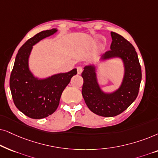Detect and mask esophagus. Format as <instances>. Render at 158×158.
I'll use <instances>...</instances> for the list:
<instances>
[{"instance_id":"1","label":"esophagus","mask_w":158,"mask_h":158,"mask_svg":"<svg viewBox=\"0 0 158 158\" xmlns=\"http://www.w3.org/2000/svg\"><path fill=\"white\" fill-rule=\"evenodd\" d=\"M82 71H83V67H81V66H78L77 67V73H78V74H81Z\"/></svg>"}]
</instances>
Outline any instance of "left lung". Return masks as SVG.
<instances>
[{
    "label": "left lung",
    "instance_id": "8db88e82",
    "mask_svg": "<svg viewBox=\"0 0 158 158\" xmlns=\"http://www.w3.org/2000/svg\"><path fill=\"white\" fill-rule=\"evenodd\" d=\"M111 50L105 52L103 58L119 56L124 61L125 77L119 89L110 94L102 93L92 66L85 67L81 73V94L86 104L92 112L103 117L115 116L127 110L136 100L142 80V69L135 48L118 34L111 31Z\"/></svg>",
    "mask_w": 158,
    "mask_h": 158
}]
</instances>
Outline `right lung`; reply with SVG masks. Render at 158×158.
<instances>
[{"label": "right lung", "instance_id": "1", "mask_svg": "<svg viewBox=\"0 0 158 158\" xmlns=\"http://www.w3.org/2000/svg\"><path fill=\"white\" fill-rule=\"evenodd\" d=\"M57 31H42L29 39L19 50L10 76V89L16 108L31 118L48 117L58 108L60 96L77 73V69L58 73L45 80L34 78L28 69V58L32 45Z\"/></svg>", "mask_w": 158, "mask_h": 158}]
</instances>
